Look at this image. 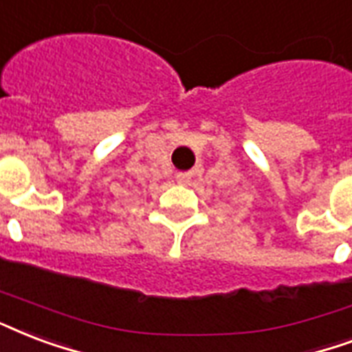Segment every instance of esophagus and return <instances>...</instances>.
<instances>
[{
	"label": "esophagus",
	"instance_id": "1",
	"mask_svg": "<svg viewBox=\"0 0 352 352\" xmlns=\"http://www.w3.org/2000/svg\"><path fill=\"white\" fill-rule=\"evenodd\" d=\"M175 181L179 182V184H190V182H192V175H190V173H177Z\"/></svg>",
	"mask_w": 352,
	"mask_h": 352
}]
</instances>
